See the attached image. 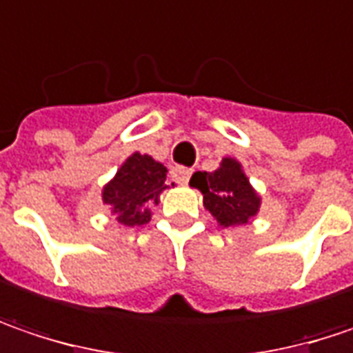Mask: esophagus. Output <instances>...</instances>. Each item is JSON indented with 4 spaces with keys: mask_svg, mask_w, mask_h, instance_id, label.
<instances>
[{
    "mask_svg": "<svg viewBox=\"0 0 353 353\" xmlns=\"http://www.w3.org/2000/svg\"><path fill=\"white\" fill-rule=\"evenodd\" d=\"M190 174H192V168H186V167L172 168V179H174L179 185H186V183L190 181Z\"/></svg>",
    "mask_w": 353,
    "mask_h": 353,
    "instance_id": "esophagus-1",
    "label": "esophagus"
}]
</instances>
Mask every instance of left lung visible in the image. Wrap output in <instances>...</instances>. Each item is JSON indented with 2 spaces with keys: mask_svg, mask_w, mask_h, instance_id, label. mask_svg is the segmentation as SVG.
<instances>
[{
  "mask_svg": "<svg viewBox=\"0 0 353 353\" xmlns=\"http://www.w3.org/2000/svg\"><path fill=\"white\" fill-rule=\"evenodd\" d=\"M190 186L203 192L204 208L222 228L254 221L262 204L242 165L232 157H224L221 167L212 172H194Z\"/></svg>",
  "mask_w": 353,
  "mask_h": 353,
  "instance_id": "1",
  "label": "left lung"
}]
</instances>
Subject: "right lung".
I'll list each match as a JSON object with an SVG mask.
<instances>
[{
    "instance_id": "obj_1",
    "label": "right lung",
    "mask_w": 353,
    "mask_h": 353,
    "mask_svg": "<svg viewBox=\"0 0 353 353\" xmlns=\"http://www.w3.org/2000/svg\"><path fill=\"white\" fill-rule=\"evenodd\" d=\"M167 167L149 154L132 152L117 174L103 186V203L123 226H141L150 221V208L168 188Z\"/></svg>"
}]
</instances>
